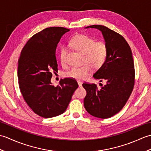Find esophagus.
<instances>
[{
  "label": "esophagus",
  "mask_w": 151,
  "mask_h": 151,
  "mask_svg": "<svg viewBox=\"0 0 151 151\" xmlns=\"http://www.w3.org/2000/svg\"><path fill=\"white\" fill-rule=\"evenodd\" d=\"M78 86L79 87H81V86H82V82L81 81H78Z\"/></svg>",
  "instance_id": "34e87169"
}]
</instances>
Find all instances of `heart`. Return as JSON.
<instances>
[{"mask_svg":"<svg viewBox=\"0 0 151 151\" xmlns=\"http://www.w3.org/2000/svg\"><path fill=\"white\" fill-rule=\"evenodd\" d=\"M71 46L84 56L83 62L85 63L80 67H74L65 73L67 77L76 80L86 78L91 72L92 68L99 69L103 65L108 55V47L102 41L95 42L93 38L86 35L75 36L70 42ZM66 50L62 48L60 50V61L65 62Z\"/></svg>","mask_w":151,"mask_h":151,"instance_id":"1","label":"heart"}]
</instances>
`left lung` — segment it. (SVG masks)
I'll return each instance as SVG.
<instances>
[{"mask_svg": "<svg viewBox=\"0 0 151 151\" xmlns=\"http://www.w3.org/2000/svg\"><path fill=\"white\" fill-rule=\"evenodd\" d=\"M100 30L108 47L106 60L93 75L106 81L98 89L97 85L84 83L86 90L84 105L93 116L107 119L117 114L126 104L134 85V63L132 50L120 34L102 25H91L85 28Z\"/></svg>", "mask_w": 151, "mask_h": 151, "instance_id": "1", "label": "left lung"}]
</instances>
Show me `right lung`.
Here are the masks:
<instances>
[{
	"mask_svg": "<svg viewBox=\"0 0 151 151\" xmlns=\"http://www.w3.org/2000/svg\"><path fill=\"white\" fill-rule=\"evenodd\" d=\"M69 30L49 27L34 35L18 60L17 76L22 97L35 114L44 118L63 114L78 88L77 82L72 78L62 79L57 86L50 81L52 73L58 70V43Z\"/></svg>",
	"mask_w": 151,
	"mask_h": 151,
	"instance_id": "1",
	"label": "right lung"
}]
</instances>
